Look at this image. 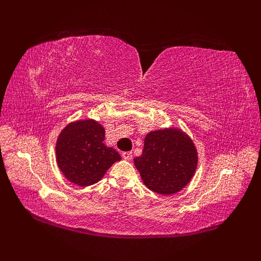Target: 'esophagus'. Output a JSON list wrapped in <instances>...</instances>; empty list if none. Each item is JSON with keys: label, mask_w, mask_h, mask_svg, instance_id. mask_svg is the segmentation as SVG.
Instances as JSON below:
<instances>
[{"label": "esophagus", "mask_w": 261, "mask_h": 261, "mask_svg": "<svg viewBox=\"0 0 261 261\" xmlns=\"http://www.w3.org/2000/svg\"><path fill=\"white\" fill-rule=\"evenodd\" d=\"M122 156L124 158L125 160H130L132 158H133V154H132L130 151H125V152L122 153Z\"/></svg>", "instance_id": "obj_1"}]
</instances>
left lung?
<instances>
[{
    "instance_id": "8db88e82",
    "label": "left lung",
    "mask_w": 261,
    "mask_h": 261,
    "mask_svg": "<svg viewBox=\"0 0 261 261\" xmlns=\"http://www.w3.org/2000/svg\"><path fill=\"white\" fill-rule=\"evenodd\" d=\"M145 185L152 192L171 195L184 188L197 168L193 141L176 128L147 134L143 153L134 159Z\"/></svg>"
}]
</instances>
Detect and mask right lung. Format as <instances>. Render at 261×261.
<instances>
[{
    "instance_id": "1",
    "label": "right lung",
    "mask_w": 261,
    "mask_h": 261,
    "mask_svg": "<svg viewBox=\"0 0 261 261\" xmlns=\"http://www.w3.org/2000/svg\"><path fill=\"white\" fill-rule=\"evenodd\" d=\"M105 128L92 120L67 125L57 141V160L64 176L74 184L99 181L111 165L121 160L115 149L103 143Z\"/></svg>"
}]
</instances>
